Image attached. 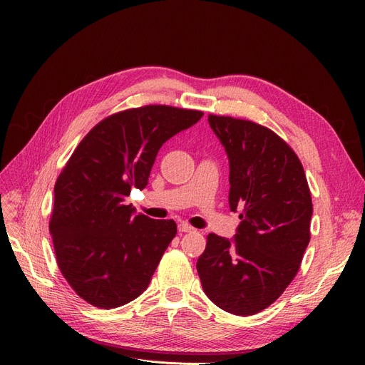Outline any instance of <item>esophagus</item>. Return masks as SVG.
<instances>
[{
  "label": "esophagus",
  "mask_w": 365,
  "mask_h": 365,
  "mask_svg": "<svg viewBox=\"0 0 365 365\" xmlns=\"http://www.w3.org/2000/svg\"><path fill=\"white\" fill-rule=\"evenodd\" d=\"M178 229H179V232H192L194 231V227L190 226V225H187L186 222H182V223H179V226H178Z\"/></svg>",
  "instance_id": "obj_1"
}]
</instances>
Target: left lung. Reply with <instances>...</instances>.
<instances>
[{
	"label": "left lung",
	"instance_id": "obj_1",
	"mask_svg": "<svg viewBox=\"0 0 365 365\" xmlns=\"http://www.w3.org/2000/svg\"><path fill=\"white\" fill-rule=\"evenodd\" d=\"M229 158V207L237 235L208 234L197 271L207 297L234 315L272 304L300 269L311 240L312 198L296 152L271 128L208 115Z\"/></svg>",
	"mask_w": 365,
	"mask_h": 365
}]
</instances>
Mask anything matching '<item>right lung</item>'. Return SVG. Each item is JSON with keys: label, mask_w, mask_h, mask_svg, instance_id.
Returning a JSON list of instances; mask_svg holds the SVG:
<instances>
[{"label": "right lung", "mask_w": 365, "mask_h": 365, "mask_svg": "<svg viewBox=\"0 0 365 365\" xmlns=\"http://www.w3.org/2000/svg\"><path fill=\"white\" fill-rule=\"evenodd\" d=\"M202 115L167 105L112 113L86 134L57 178L48 225L56 262L96 308H118L148 289L178 226L134 215L124 200L148 185L163 143Z\"/></svg>", "instance_id": "add662e5"}]
</instances>
